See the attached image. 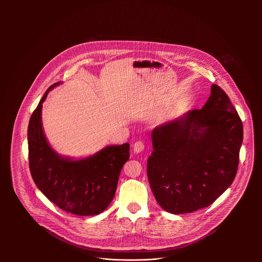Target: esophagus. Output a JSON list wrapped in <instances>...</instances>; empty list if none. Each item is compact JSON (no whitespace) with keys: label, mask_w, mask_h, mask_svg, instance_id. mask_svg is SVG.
Segmentation results:
<instances>
[{"label":"esophagus","mask_w":262,"mask_h":262,"mask_svg":"<svg viewBox=\"0 0 262 262\" xmlns=\"http://www.w3.org/2000/svg\"><path fill=\"white\" fill-rule=\"evenodd\" d=\"M133 150H134L135 153H140V152H142V151L144 150V144H143V142H141V141L135 142V144L133 145Z\"/></svg>","instance_id":"obj_1"}]
</instances>
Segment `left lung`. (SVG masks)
Here are the masks:
<instances>
[{
    "label": "left lung",
    "instance_id": "1",
    "mask_svg": "<svg viewBox=\"0 0 262 262\" xmlns=\"http://www.w3.org/2000/svg\"><path fill=\"white\" fill-rule=\"evenodd\" d=\"M147 177L160 207L187 214L215 202L233 183L243 126L229 97L217 84L201 110L156 126Z\"/></svg>",
    "mask_w": 262,
    "mask_h": 262
}]
</instances>
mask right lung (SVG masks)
Masks as SVG:
<instances>
[{
	"mask_svg": "<svg viewBox=\"0 0 262 262\" xmlns=\"http://www.w3.org/2000/svg\"><path fill=\"white\" fill-rule=\"evenodd\" d=\"M60 83L45 92L29 121L31 176L40 191L61 210L77 216L98 215L112 202L121 169L130 156V145H109L78 159L58 154L46 139L41 115L48 93Z\"/></svg>",
	"mask_w": 262,
	"mask_h": 262,
	"instance_id": "add662e5",
	"label": "right lung"
}]
</instances>
